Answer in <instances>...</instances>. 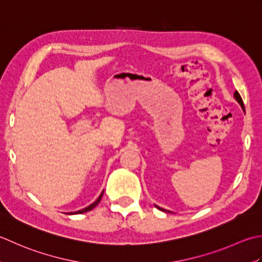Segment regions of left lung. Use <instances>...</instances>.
I'll return each instance as SVG.
<instances>
[{"instance_id":"8db88e82","label":"left lung","mask_w":262,"mask_h":262,"mask_svg":"<svg viewBox=\"0 0 262 262\" xmlns=\"http://www.w3.org/2000/svg\"><path fill=\"white\" fill-rule=\"evenodd\" d=\"M234 98L236 99V101L237 103L241 105V107L243 108V111H244V104H243V100H242V98H241V96H239V94L237 93V92H235L234 93ZM155 207L157 208V209H159V210H162V211H165V212H172V211H169V210H166V209H164V208H162V207H158V206H156L155 205Z\"/></svg>"}]
</instances>
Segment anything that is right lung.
I'll return each mask as SVG.
<instances>
[{
  "label": "right lung",
  "instance_id": "right-lung-1",
  "mask_svg": "<svg viewBox=\"0 0 262 262\" xmlns=\"http://www.w3.org/2000/svg\"><path fill=\"white\" fill-rule=\"evenodd\" d=\"M103 194H104V191L101 192V194L98 196L97 198V200H96L95 202H93L92 205H89L88 207H86V208H83V209H80V210H78V211H71V212H66L67 215H77V213H83V212H87V211H90V210H93L94 208L97 206L99 202H100V200H101V196H103Z\"/></svg>",
  "mask_w": 262,
  "mask_h": 262
}]
</instances>
